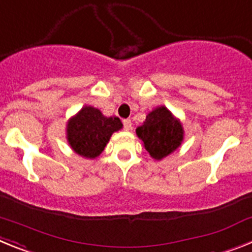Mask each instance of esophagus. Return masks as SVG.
Masks as SVG:
<instances>
[{"label": "esophagus", "mask_w": 252, "mask_h": 252, "mask_svg": "<svg viewBox=\"0 0 252 252\" xmlns=\"http://www.w3.org/2000/svg\"><path fill=\"white\" fill-rule=\"evenodd\" d=\"M124 127L126 131H130L132 128V122H131V120H124Z\"/></svg>", "instance_id": "1"}]
</instances>
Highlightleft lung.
Returning a JSON list of instances; mask_svg holds the SVG:
<instances>
[{
    "instance_id": "1",
    "label": "left lung",
    "mask_w": 252,
    "mask_h": 252,
    "mask_svg": "<svg viewBox=\"0 0 252 252\" xmlns=\"http://www.w3.org/2000/svg\"><path fill=\"white\" fill-rule=\"evenodd\" d=\"M136 135L153 159L162 160L174 153L184 140L182 121L165 106H158L146 115Z\"/></svg>"
}]
</instances>
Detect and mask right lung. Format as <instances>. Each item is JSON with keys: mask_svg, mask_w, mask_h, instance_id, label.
I'll return each mask as SVG.
<instances>
[{"mask_svg": "<svg viewBox=\"0 0 252 252\" xmlns=\"http://www.w3.org/2000/svg\"><path fill=\"white\" fill-rule=\"evenodd\" d=\"M122 127L119 117H107L95 107L83 106L66 122V141L79 157L95 159L104 150L112 133Z\"/></svg>", "mask_w": 252, "mask_h": 252, "instance_id": "add662e5", "label": "right lung"}]
</instances>
